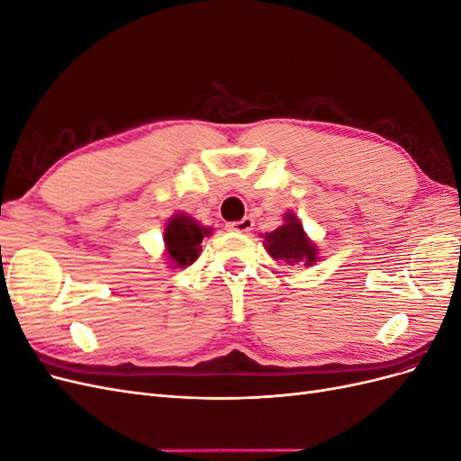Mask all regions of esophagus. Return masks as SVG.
I'll list each match as a JSON object with an SVG mask.
<instances>
[{
  "label": "esophagus",
  "instance_id": "34e87169",
  "mask_svg": "<svg viewBox=\"0 0 461 461\" xmlns=\"http://www.w3.org/2000/svg\"><path fill=\"white\" fill-rule=\"evenodd\" d=\"M227 229L232 230V232H249V230L254 229V219L252 217H244L242 221L229 222Z\"/></svg>",
  "mask_w": 461,
  "mask_h": 461
}]
</instances>
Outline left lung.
Instances as JSON below:
<instances>
[{
	"label": "left lung",
	"mask_w": 461,
	"mask_h": 461,
	"mask_svg": "<svg viewBox=\"0 0 461 461\" xmlns=\"http://www.w3.org/2000/svg\"><path fill=\"white\" fill-rule=\"evenodd\" d=\"M283 221L285 222L278 229L259 234L267 254L273 259L288 265L302 263L305 267H312L319 259V246L303 230V225L294 212H286Z\"/></svg>",
	"instance_id": "left-lung-1"
}]
</instances>
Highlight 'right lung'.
I'll return each instance as SVG.
<instances>
[{
    "label": "right lung",
    "instance_id": "1",
    "mask_svg": "<svg viewBox=\"0 0 461 461\" xmlns=\"http://www.w3.org/2000/svg\"><path fill=\"white\" fill-rule=\"evenodd\" d=\"M213 229L203 227L186 213H175L163 230L165 256L171 269H185L200 258L202 240L212 236Z\"/></svg>",
    "mask_w": 461,
    "mask_h": 461
}]
</instances>
